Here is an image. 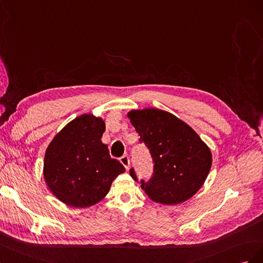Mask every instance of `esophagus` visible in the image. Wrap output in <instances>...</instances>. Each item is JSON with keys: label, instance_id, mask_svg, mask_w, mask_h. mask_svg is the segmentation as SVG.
Here are the masks:
<instances>
[{"label": "esophagus", "instance_id": "esophagus-1", "mask_svg": "<svg viewBox=\"0 0 263 263\" xmlns=\"http://www.w3.org/2000/svg\"><path fill=\"white\" fill-rule=\"evenodd\" d=\"M120 162L122 163V165H123V166H124L126 170L129 168V165H130L129 156H127V155H123V156H121V159H120Z\"/></svg>", "mask_w": 263, "mask_h": 263}]
</instances>
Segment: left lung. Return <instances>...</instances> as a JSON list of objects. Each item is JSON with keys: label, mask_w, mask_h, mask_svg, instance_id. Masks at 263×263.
<instances>
[{"label": "left lung", "mask_w": 263, "mask_h": 263, "mask_svg": "<svg viewBox=\"0 0 263 263\" xmlns=\"http://www.w3.org/2000/svg\"><path fill=\"white\" fill-rule=\"evenodd\" d=\"M153 159L151 179L141 189L155 202L177 205L196 194L212 167V152L192 127L164 110L147 108L127 114ZM130 175L138 182L136 172Z\"/></svg>", "instance_id": "8db88e82"}]
</instances>
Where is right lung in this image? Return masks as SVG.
<instances>
[{
  "mask_svg": "<svg viewBox=\"0 0 263 263\" xmlns=\"http://www.w3.org/2000/svg\"><path fill=\"white\" fill-rule=\"evenodd\" d=\"M106 124L85 114L73 119L49 143L44 159V178L55 196L70 207L85 208L108 194L114 179L125 171L111 159L101 142Z\"/></svg>",
  "mask_w": 263,
  "mask_h": 263,
  "instance_id": "1",
  "label": "right lung"
}]
</instances>
